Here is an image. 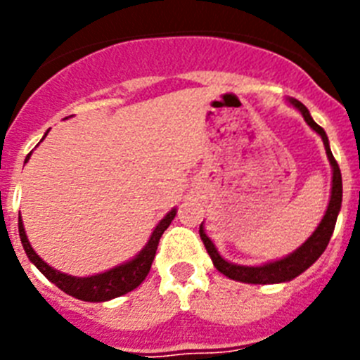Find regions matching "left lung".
<instances>
[{"instance_id":"1","label":"left lung","mask_w":360,"mask_h":360,"mask_svg":"<svg viewBox=\"0 0 360 360\" xmlns=\"http://www.w3.org/2000/svg\"><path fill=\"white\" fill-rule=\"evenodd\" d=\"M288 104L294 106L295 110L303 115V119L307 120V124L310 126L317 135L323 139L324 149H326V157H328L330 165H332V193H330V202L328 207L324 211L323 219L319 221L317 229L311 232V236L304 241L301 247L290 252L288 256L279 257L274 262H266L263 265L256 266H247V265H236V263L227 262L221 254L218 252L216 245L212 243L211 238L205 234V227H203V221L200 225V238H202L205 249H207L209 256L212 259V265L221 272L227 278L234 279V281L241 283H250V285H274V283H287L292 281L294 278H297L299 274H303L308 266H311L321 257V254L324 252L326 245H328L330 238L333 234V229H335L337 216L341 211L342 203V178H341V169L337 165L335 158L332 155V149H330L328 136L324 133V129L321 128L316 120L311 119L310 111L304 106L303 103H299L297 98H287Z\"/></svg>"}]
</instances>
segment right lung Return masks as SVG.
I'll return each instance as SVG.
<instances>
[{"instance_id":"add662e5","label":"right lung","mask_w":360,"mask_h":360,"mask_svg":"<svg viewBox=\"0 0 360 360\" xmlns=\"http://www.w3.org/2000/svg\"><path fill=\"white\" fill-rule=\"evenodd\" d=\"M46 135H49V131L44 133V136ZM43 139H41V141H43ZM30 155L25 158V164L28 162ZM174 216H176V207L171 209V211L158 221L157 227L153 229L148 243L144 245V249L136 254L135 257H131L129 262L120 263V265L113 266V269L106 270V272H101V274L86 276V278H77V276H70L65 274V272H59V270L50 266L46 262H43V259L36 254V250L32 249L30 241H28L27 238V232H25L23 219L21 218H19V238H21V243H23V249L25 252H27L28 259H30V262L39 269L41 274L49 279V281H52L57 288H61L65 294L72 295V297L75 299H81V301L101 303V301H110V299H115L124 294H128V292L135 290V288L144 281L146 276L149 274V269H151V263L153 259H155V254H157L158 241H160L165 229L171 225Z\"/></svg>"}]
</instances>
